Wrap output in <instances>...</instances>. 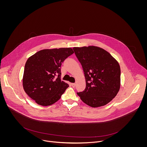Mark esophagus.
<instances>
[{
    "label": "esophagus",
    "mask_w": 147,
    "mask_h": 147,
    "mask_svg": "<svg viewBox=\"0 0 147 147\" xmlns=\"http://www.w3.org/2000/svg\"><path fill=\"white\" fill-rule=\"evenodd\" d=\"M71 85V86H72L73 88H74V87L75 86V83H72Z\"/></svg>",
    "instance_id": "esophagus-1"
}]
</instances>
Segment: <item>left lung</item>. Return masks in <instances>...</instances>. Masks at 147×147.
Returning a JSON list of instances; mask_svg holds the SVG:
<instances>
[{
	"label": "left lung",
	"mask_w": 147,
	"mask_h": 147,
	"mask_svg": "<svg viewBox=\"0 0 147 147\" xmlns=\"http://www.w3.org/2000/svg\"><path fill=\"white\" fill-rule=\"evenodd\" d=\"M84 72L86 87L78 95L86 105L97 107L110 102L121 86L118 62L104 49L94 46L74 47Z\"/></svg>",
	"instance_id": "8db88e82"
}]
</instances>
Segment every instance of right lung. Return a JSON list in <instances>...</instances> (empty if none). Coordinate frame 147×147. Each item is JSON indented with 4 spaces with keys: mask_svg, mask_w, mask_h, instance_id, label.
Wrapping results in <instances>:
<instances>
[{
    "mask_svg": "<svg viewBox=\"0 0 147 147\" xmlns=\"http://www.w3.org/2000/svg\"><path fill=\"white\" fill-rule=\"evenodd\" d=\"M73 53L71 48L44 49L28 59L24 68L23 88L37 104L49 106L61 98L69 86L61 82V67Z\"/></svg>",
    "mask_w": 147,
    "mask_h": 147,
    "instance_id": "add662e5",
    "label": "right lung"
}]
</instances>
